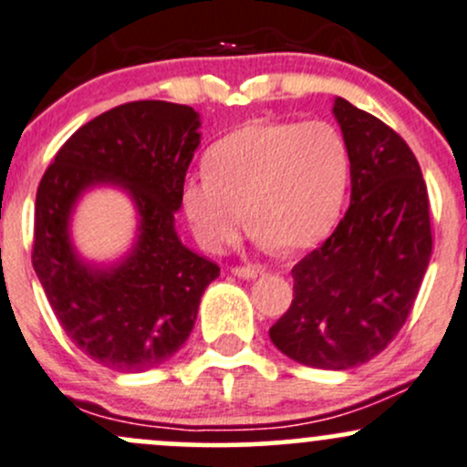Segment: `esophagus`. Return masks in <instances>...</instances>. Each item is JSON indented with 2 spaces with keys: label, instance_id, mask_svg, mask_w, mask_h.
Wrapping results in <instances>:
<instances>
[{
  "label": "esophagus",
  "instance_id": "obj_1",
  "mask_svg": "<svg viewBox=\"0 0 467 467\" xmlns=\"http://www.w3.org/2000/svg\"><path fill=\"white\" fill-rule=\"evenodd\" d=\"M233 275L239 276V279H254V276L264 275V270L254 268V265H234Z\"/></svg>",
  "mask_w": 467,
  "mask_h": 467
}]
</instances>
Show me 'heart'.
I'll return each mask as SVG.
<instances>
[{"label": "heart", "mask_w": 467, "mask_h": 467, "mask_svg": "<svg viewBox=\"0 0 467 467\" xmlns=\"http://www.w3.org/2000/svg\"><path fill=\"white\" fill-rule=\"evenodd\" d=\"M203 168L183 213L208 253L237 242L245 217L261 244L308 250L339 222L350 183L348 146L327 121H250L213 143Z\"/></svg>", "instance_id": "b5f03b06"}]
</instances>
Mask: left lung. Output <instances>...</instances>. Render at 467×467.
<instances>
[{
  "mask_svg": "<svg viewBox=\"0 0 467 467\" xmlns=\"http://www.w3.org/2000/svg\"><path fill=\"white\" fill-rule=\"evenodd\" d=\"M332 112L350 155V208L292 268L295 299L270 339L304 366L348 370L386 350L406 324L432 230L428 188L408 143L341 97Z\"/></svg>",
  "mask_w": 467,
  "mask_h": 467,
  "instance_id": "8db88e82",
  "label": "left lung"
}]
</instances>
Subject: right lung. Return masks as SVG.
<instances>
[{
	"label": "right lung",
	"mask_w": 467,
	"mask_h": 467,
	"mask_svg": "<svg viewBox=\"0 0 467 467\" xmlns=\"http://www.w3.org/2000/svg\"><path fill=\"white\" fill-rule=\"evenodd\" d=\"M199 126L191 106L121 104L81 126L39 182L33 268L70 341L115 372L150 370L175 355L219 276L175 230ZM95 185L126 190L140 217L136 245L112 266L84 262L69 239L74 203Z\"/></svg>",
	"instance_id": "add662e5"
}]
</instances>
